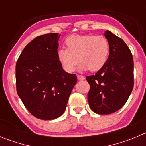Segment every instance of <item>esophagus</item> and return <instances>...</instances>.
Returning a JSON list of instances; mask_svg holds the SVG:
<instances>
[{
    "label": "esophagus",
    "mask_w": 146,
    "mask_h": 146,
    "mask_svg": "<svg viewBox=\"0 0 146 146\" xmlns=\"http://www.w3.org/2000/svg\"><path fill=\"white\" fill-rule=\"evenodd\" d=\"M77 78H78V80H84L85 79L84 76H81V75H78V76H77Z\"/></svg>",
    "instance_id": "1"
}]
</instances>
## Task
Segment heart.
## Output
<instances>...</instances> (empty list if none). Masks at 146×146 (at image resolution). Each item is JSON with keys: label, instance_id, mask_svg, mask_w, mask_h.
<instances>
[{"label": "heart", "instance_id": "1", "mask_svg": "<svg viewBox=\"0 0 146 146\" xmlns=\"http://www.w3.org/2000/svg\"><path fill=\"white\" fill-rule=\"evenodd\" d=\"M65 44L66 48L57 52V59L68 73L75 70L78 61L80 70L91 72L100 70L107 61L109 44L102 35H73L65 39Z\"/></svg>", "mask_w": 146, "mask_h": 146}]
</instances>
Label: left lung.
Returning <instances> with one entry per match:
<instances>
[{
  "mask_svg": "<svg viewBox=\"0 0 146 146\" xmlns=\"http://www.w3.org/2000/svg\"><path fill=\"white\" fill-rule=\"evenodd\" d=\"M104 35L110 47L108 58L100 70L86 78L90 85L88 102L92 111L111 114L124 106L132 92L134 62L124 40L109 31Z\"/></svg>",
  "mask_w": 146,
  "mask_h": 146,
  "instance_id": "obj_1",
  "label": "left lung"
}]
</instances>
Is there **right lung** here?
Listing matches in <instances>:
<instances>
[{
    "mask_svg": "<svg viewBox=\"0 0 146 146\" xmlns=\"http://www.w3.org/2000/svg\"><path fill=\"white\" fill-rule=\"evenodd\" d=\"M59 33L34 38L25 47L16 64L17 92L27 111L42 120L65 112L76 74L62 69L57 59Z\"/></svg>",
    "mask_w": 146,
    "mask_h": 146,
    "instance_id": "right-lung-1",
    "label": "right lung"
}]
</instances>
